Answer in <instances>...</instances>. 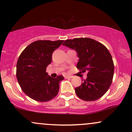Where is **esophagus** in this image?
Instances as JSON below:
<instances>
[{"mask_svg": "<svg viewBox=\"0 0 132 132\" xmlns=\"http://www.w3.org/2000/svg\"><path fill=\"white\" fill-rule=\"evenodd\" d=\"M72 78V76H64L65 79H71Z\"/></svg>", "mask_w": 132, "mask_h": 132, "instance_id": "1", "label": "esophagus"}]
</instances>
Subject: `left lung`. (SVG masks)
I'll return each mask as SVG.
<instances>
[{
	"label": "left lung",
	"mask_w": 132,
	"mask_h": 132,
	"mask_svg": "<svg viewBox=\"0 0 132 132\" xmlns=\"http://www.w3.org/2000/svg\"><path fill=\"white\" fill-rule=\"evenodd\" d=\"M63 45L76 51L79 57L77 68L87 72V78L75 88L76 95L86 101L100 99L112 82L114 65L109 51L102 43L89 38L66 40Z\"/></svg>",
	"instance_id": "left-lung-1"
}]
</instances>
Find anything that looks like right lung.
Masks as SVG:
<instances>
[{
    "mask_svg": "<svg viewBox=\"0 0 132 132\" xmlns=\"http://www.w3.org/2000/svg\"><path fill=\"white\" fill-rule=\"evenodd\" d=\"M63 40H38L25 48L18 59L16 76L22 90L38 102H47L53 99L59 92L62 75L51 78L46 72L51 63L52 54Z\"/></svg>",
    "mask_w": 132,
    "mask_h": 132,
    "instance_id": "add662e5",
    "label": "right lung"
}]
</instances>
